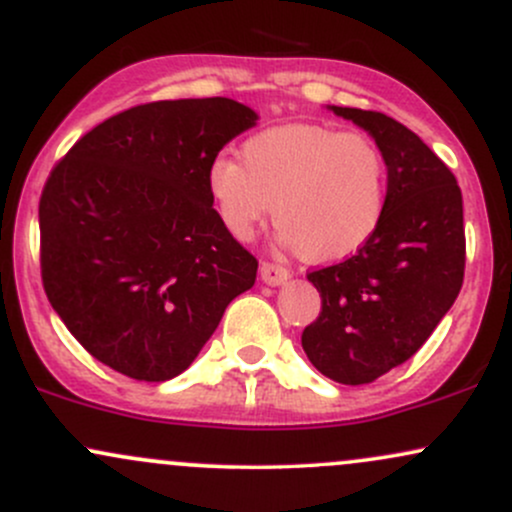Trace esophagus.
Returning <instances> with one entry per match:
<instances>
[{
    "instance_id": "1",
    "label": "esophagus",
    "mask_w": 512,
    "mask_h": 512,
    "mask_svg": "<svg viewBox=\"0 0 512 512\" xmlns=\"http://www.w3.org/2000/svg\"><path fill=\"white\" fill-rule=\"evenodd\" d=\"M260 274H262V281L269 286H281L289 281V269L281 267V264H274V262H262L260 264Z\"/></svg>"
}]
</instances>
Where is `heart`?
Instances as JSON below:
<instances>
[{"label": "heart", "instance_id": "heart-1", "mask_svg": "<svg viewBox=\"0 0 512 512\" xmlns=\"http://www.w3.org/2000/svg\"><path fill=\"white\" fill-rule=\"evenodd\" d=\"M207 187L233 238L250 240L272 209L281 243L308 262H337L378 233L390 173L373 139L291 122L245 139L240 163L216 158Z\"/></svg>", "mask_w": 512, "mask_h": 512}]
</instances>
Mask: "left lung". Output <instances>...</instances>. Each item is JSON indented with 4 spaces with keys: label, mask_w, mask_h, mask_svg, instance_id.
<instances>
[{
    "label": "left lung",
    "mask_w": 512,
    "mask_h": 512,
    "mask_svg": "<svg viewBox=\"0 0 512 512\" xmlns=\"http://www.w3.org/2000/svg\"><path fill=\"white\" fill-rule=\"evenodd\" d=\"M327 108L375 139L390 192L378 233L349 260L308 274L322 310L301 344L334 383L366 385L414 356L462 289V192L450 168L402 122Z\"/></svg>",
    "instance_id": "obj_1"
}]
</instances>
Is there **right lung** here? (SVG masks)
<instances>
[{
    "label": "right lung",
    "mask_w": 512,
    "mask_h": 512,
    "mask_svg": "<svg viewBox=\"0 0 512 512\" xmlns=\"http://www.w3.org/2000/svg\"><path fill=\"white\" fill-rule=\"evenodd\" d=\"M257 125L231 98L129 108L52 168L40 197L48 301L93 358L146 383L195 361L257 260L226 231L207 173Z\"/></svg>",
    "instance_id": "add662e5"
}]
</instances>
